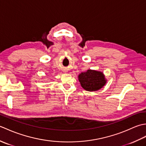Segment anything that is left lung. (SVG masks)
Masks as SVG:
<instances>
[{
    "instance_id": "1",
    "label": "left lung",
    "mask_w": 146,
    "mask_h": 146,
    "mask_svg": "<svg viewBox=\"0 0 146 146\" xmlns=\"http://www.w3.org/2000/svg\"><path fill=\"white\" fill-rule=\"evenodd\" d=\"M78 80L83 89L88 92L97 91L106 84L107 80L101 71L88 70L78 75Z\"/></svg>"
}]
</instances>
